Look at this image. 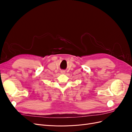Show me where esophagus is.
<instances>
[{
  "mask_svg": "<svg viewBox=\"0 0 132 132\" xmlns=\"http://www.w3.org/2000/svg\"><path fill=\"white\" fill-rule=\"evenodd\" d=\"M61 73H62V74H64V73H65V71L62 70V71H61Z\"/></svg>",
  "mask_w": 132,
  "mask_h": 132,
  "instance_id": "1",
  "label": "esophagus"
}]
</instances>
